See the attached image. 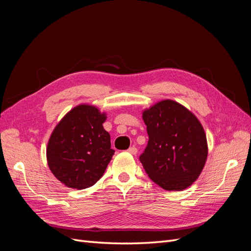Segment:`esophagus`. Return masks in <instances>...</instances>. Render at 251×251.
<instances>
[{
	"mask_svg": "<svg viewBox=\"0 0 251 251\" xmlns=\"http://www.w3.org/2000/svg\"><path fill=\"white\" fill-rule=\"evenodd\" d=\"M127 151L130 154H132V155H136V154H137V149H136L135 147H131L130 149L127 150Z\"/></svg>",
	"mask_w": 251,
	"mask_h": 251,
	"instance_id": "esophagus-1",
	"label": "esophagus"
}]
</instances>
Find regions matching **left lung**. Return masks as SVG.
<instances>
[{
    "mask_svg": "<svg viewBox=\"0 0 251 251\" xmlns=\"http://www.w3.org/2000/svg\"><path fill=\"white\" fill-rule=\"evenodd\" d=\"M149 135L140 162L148 176L165 191H183L199 178L208 147L204 128L188 109L172 100L142 111Z\"/></svg>",
    "mask_w": 251,
    "mask_h": 251,
    "instance_id": "obj_1",
    "label": "left lung"
}]
</instances>
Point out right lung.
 <instances>
[{"mask_svg": "<svg viewBox=\"0 0 251 251\" xmlns=\"http://www.w3.org/2000/svg\"><path fill=\"white\" fill-rule=\"evenodd\" d=\"M107 113L80 103L68 112L52 131L46 156L51 173L74 189L94 185L115 153L102 124Z\"/></svg>", "mask_w": 251, "mask_h": 251, "instance_id": "add662e5", "label": "right lung"}]
</instances>
